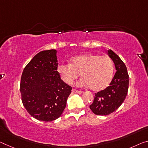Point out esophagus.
I'll return each instance as SVG.
<instances>
[{"label": "esophagus", "instance_id": "obj_1", "mask_svg": "<svg viewBox=\"0 0 148 148\" xmlns=\"http://www.w3.org/2000/svg\"><path fill=\"white\" fill-rule=\"evenodd\" d=\"M72 92H73L75 93H77V94H82L83 92L81 91V90H78L76 89H72Z\"/></svg>", "mask_w": 148, "mask_h": 148}]
</instances>
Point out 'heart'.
I'll use <instances>...</instances> for the list:
<instances>
[{"instance_id": "obj_1", "label": "heart", "mask_w": 148, "mask_h": 148, "mask_svg": "<svg viewBox=\"0 0 148 148\" xmlns=\"http://www.w3.org/2000/svg\"><path fill=\"white\" fill-rule=\"evenodd\" d=\"M58 71L65 83L71 85L81 76V85H88L95 91L104 89L110 84L114 73V63L110 57L85 53L73 57L70 64L61 63Z\"/></svg>"}]
</instances>
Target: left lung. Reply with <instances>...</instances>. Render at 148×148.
I'll return each instance as SVG.
<instances>
[{
	"instance_id": "8db88e82",
	"label": "left lung",
	"mask_w": 148,
	"mask_h": 148,
	"mask_svg": "<svg viewBox=\"0 0 148 148\" xmlns=\"http://www.w3.org/2000/svg\"><path fill=\"white\" fill-rule=\"evenodd\" d=\"M108 54L114 63L116 72L108 87L95 94L89 107L97 115L106 116L114 112L123 103L128 93L129 75L126 65L111 49L108 50Z\"/></svg>"
}]
</instances>
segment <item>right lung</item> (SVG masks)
<instances>
[{
    "label": "right lung",
    "instance_id": "1",
    "mask_svg": "<svg viewBox=\"0 0 148 148\" xmlns=\"http://www.w3.org/2000/svg\"><path fill=\"white\" fill-rule=\"evenodd\" d=\"M56 49L40 51L22 72L20 90L23 105L41 121L58 119L66 106L72 87L61 79Z\"/></svg>",
    "mask_w": 148,
    "mask_h": 148
}]
</instances>
